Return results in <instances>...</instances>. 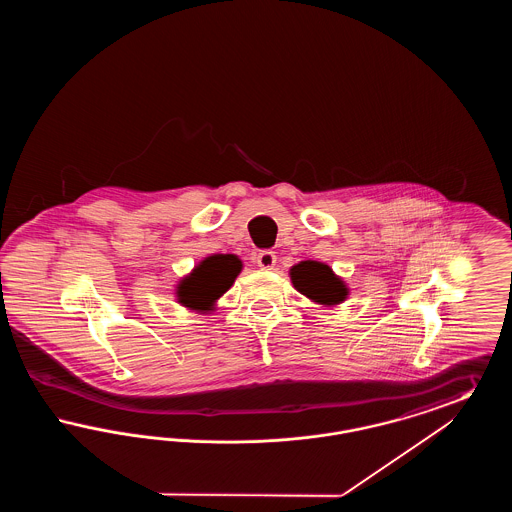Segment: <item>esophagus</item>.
Returning <instances> with one entry per match:
<instances>
[{
	"label": "esophagus",
	"mask_w": 512,
	"mask_h": 512,
	"mask_svg": "<svg viewBox=\"0 0 512 512\" xmlns=\"http://www.w3.org/2000/svg\"><path fill=\"white\" fill-rule=\"evenodd\" d=\"M276 265V255H274V251H261L259 255H257V267L263 268V270H270V268H274Z\"/></svg>",
	"instance_id": "1"
}]
</instances>
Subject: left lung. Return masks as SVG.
<instances>
[{
  "instance_id": "8db88e82",
  "label": "left lung",
  "mask_w": 512,
  "mask_h": 512,
  "mask_svg": "<svg viewBox=\"0 0 512 512\" xmlns=\"http://www.w3.org/2000/svg\"><path fill=\"white\" fill-rule=\"evenodd\" d=\"M293 288L318 305H338L347 299L349 290L334 270L320 261H301L290 268Z\"/></svg>"
}]
</instances>
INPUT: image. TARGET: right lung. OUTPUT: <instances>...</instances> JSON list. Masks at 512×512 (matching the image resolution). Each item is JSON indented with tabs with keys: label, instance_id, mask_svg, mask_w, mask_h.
I'll return each mask as SVG.
<instances>
[{
	"label": "right lung",
	"instance_id": "1",
	"mask_svg": "<svg viewBox=\"0 0 512 512\" xmlns=\"http://www.w3.org/2000/svg\"><path fill=\"white\" fill-rule=\"evenodd\" d=\"M242 270V261L236 255H211L178 284V303L184 307L207 313L213 311L215 301L230 290Z\"/></svg>",
	"mask_w": 512,
	"mask_h": 512
}]
</instances>
